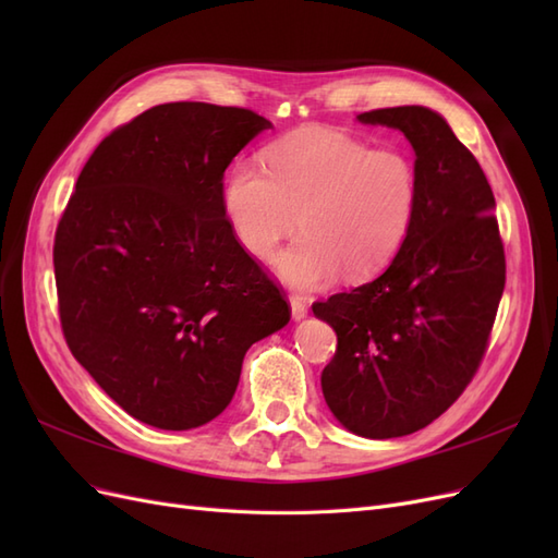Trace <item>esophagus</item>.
<instances>
[{"mask_svg":"<svg viewBox=\"0 0 558 558\" xmlns=\"http://www.w3.org/2000/svg\"><path fill=\"white\" fill-rule=\"evenodd\" d=\"M289 302H291V316H293V320H302V318L307 316V302L302 300L300 295H291Z\"/></svg>","mask_w":558,"mask_h":558,"instance_id":"esophagus-1","label":"esophagus"}]
</instances>
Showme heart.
Instances as JSON below:
<instances>
[{
    "label": "heart",
    "instance_id": "heart-1",
    "mask_svg": "<svg viewBox=\"0 0 558 558\" xmlns=\"http://www.w3.org/2000/svg\"><path fill=\"white\" fill-rule=\"evenodd\" d=\"M265 170L242 160L223 185L226 221L253 258H277V275L310 291L335 281L375 277L408 242L418 209L414 162L400 150H373L326 128L300 130L267 150Z\"/></svg>",
    "mask_w": 558,
    "mask_h": 558
}]
</instances>
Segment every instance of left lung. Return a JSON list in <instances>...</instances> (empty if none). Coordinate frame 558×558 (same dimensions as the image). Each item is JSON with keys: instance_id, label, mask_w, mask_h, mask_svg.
Masks as SVG:
<instances>
[{"instance_id": "8db88e82", "label": "left lung", "mask_w": 558, "mask_h": 558, "mask_svg": "<svg viewBox=\"0 0 558 558\" xmlns=\"http://www.w3.org/2000/svg\"><path fill=\"white\" fill-rule=\"evenodd\" d=\"M414 148L418 209L396 260L369 283L316 302L337 332L320 375L340 424L369 440L426 428L475 377L505 289L496 199L475 156L428 107L356 116Z\"/></svg>"}]
</instances>
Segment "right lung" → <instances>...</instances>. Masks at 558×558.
Segmentation results:
<instances>
[{
    "label": "right lung",
    "instance_id": "obj_1",
    "mask_svg": "<svg viewBox=\"0 0 558 558\" xmlns=\"http://www.w3.org/2000/svg\"><path fill=\"white\" fill-rule=\"evenodd\" d=\"M269 128L248 109L158 105L113 130L78 174L53 246L62 332L142 424H209L248 347L291 320L223 211L228 165Z\"/></svg>",
    "mask_w": 558,
    "mask_h": 558
}]
</instances>
